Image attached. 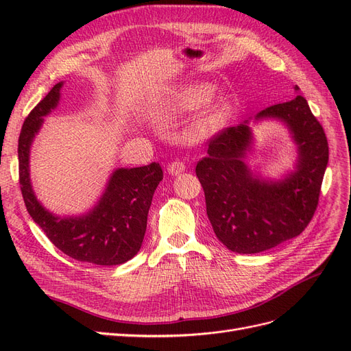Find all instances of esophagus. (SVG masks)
Wrapping results in <instances>:
<instances>
[{"label": "esophagus", "mask_w": 351, "mask_h": 351, "mask_svg": "<svg viewBox=\"0 0 351 351\" xmlns=\"http://www.w3.org/2000/svg\"><path fill=\"white\" fill-rule=\"evenodd\" d=\"M168 174H171V176H178L180 173H183L184 169H186V165H184V162H180V161H176V162H171L168 165Z\"/></svg>", "instance_id": "obj_1"}]
</instances>
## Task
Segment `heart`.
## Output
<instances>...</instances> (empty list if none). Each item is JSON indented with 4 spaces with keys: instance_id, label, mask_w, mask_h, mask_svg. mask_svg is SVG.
<instances>
[{
    "instance_id": "obj_1",
    "label": "heart",
    "mask_w": 351,
    "mask_h": 351,
    "mask_svg": "<svg viewBox=\"0 0 351 351\" xmlns=\"http://www.w3.org/2000/svg\"><path fill=\"white\" fill-rule=\"evenodd\" d=\"M215 95V88L206 83H192L168 92L156 104L152 114L156 119H177L202 108L184 127L183 136L190 143L205 142L222 132L232 117V105L226 99L208 101Z\"/></svg>"
}]
</instances>
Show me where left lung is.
Segmentation results:
<instances>
[{
	"label": "left lung",
	"mask_w": 351,
	"mask_h": 351,
	"mask_svg": "<svg viewBox=\"0 0 351 351\" xmlns=\"http://www.w3.org/2000/svg\"><path fill=\"white\" fill-rule=\"evenodd\" d=\"M250 121H277L289 132L295 165L278 179L263 178L247 162ZM326 165V136L302 95L218 133L196 165L217 239L231 252L252 254L299 236L315 214Z\"/></svg>",
	"instance_id": "obj_1"
}]
</instances>
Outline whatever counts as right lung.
Returning a JSON list of instances; mask_svg holds the SVG:
<instances>
[{
    "label": "right lung",
    "mask_w": 351,
    "mask_h": 351,
    "mask_svg": "<svg viewBox=\"0 0 351 351\" xmlns=\"http://www.w3.org/2000/svg\"><path fill=\"white\" fill-rule=\"evenodd\" d=\"M64 82L54 84L47 97L32 110L19 137L20 189L29 215L67 256L104 267L130 261L141 250L147 212L162 169L152 162L136 168H115L99 199L89 210L77 215H57L36 197L30 180V149L44 117L54 111L61 99Z\"/></svg>",
    "instance_id": "1"
}]
</instances>
